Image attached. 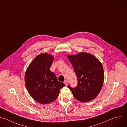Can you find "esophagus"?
Listing matches in <instances>:
<instances>
[{"label": "esophagus", "instance_id": "obj_1", "mask_svg": "<svg viewBox=\"0 0 127 127\" xmlns=\"http://www.w3.org/2000/svg\"><path fill=\"white\" fill-rule=\"evenodd\" d=\"M64 84H65V85H67V84H68V81L66 80H65V81H64Z\"/></svg>", "mask_w": 127, "mask_h": 127}]
</instances>
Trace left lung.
Returning a JSON list of instances; mask_svg holds the SVG:
<instances>
[{"label": "left lung", "mask_w": 127, "mask_h": 127, "mask_svg": "<svg viewBox=\"0 0 127 127\" xmlns=\"http://www.w3.org/2000/svg\"><path fill=\"white\" fill-rule=\"evenodd\" d=\"M78 79L76 88L68 86L74 98L81 102L95 99L99 94L104 82V69L101 62L86 52L67 55Z\"/></svg>", "instance_id": "8db88e82"}]
</instances>
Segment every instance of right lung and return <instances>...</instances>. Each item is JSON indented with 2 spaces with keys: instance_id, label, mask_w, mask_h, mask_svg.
<instances>
[{
  "instance_id": "obj_1",
  "label": "right lung",
  "mask_w": 127,
  "mask_h": 127,
  "mask_svg": "<svg viewBox=\"0 0 127 127\" xmlns=\"http://www.w3.org/2000/svg\"><path fill=\"white\" fill-rule=\"evenodd\" d=\"M54 56L44 53L37 55L28 66L25 74L26 89L36 102L46 104L55 100L65 84L58 81L50 68Z\"/></svg>"
}]
</instances>
